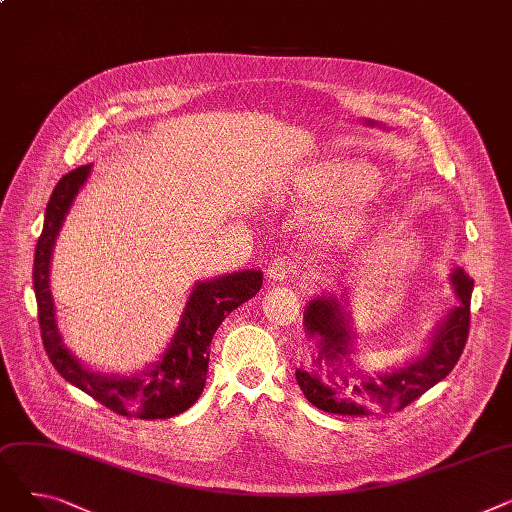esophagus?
Segmentation results:
<instances>
[{"mask_svg": "<svg viewBox=\"0 0 512 512\" xmlns=\"http://www.w3.org/2000/svg\"><path fill=\"white\" fill-rule=\"evenodd\" d=\"M265 274H267V278H270V282H286L288 278H292L294 267H292L290 261L278 257V259H274L270 265H267Z\"/></svg>", "mask_w": 512, "mask_h": 512, "instance_id": "1", "label": "esophagus"}]
</instances>
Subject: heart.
<instances>
[{
  "label": "heart",
  "mask_w": 512,
  "mask_h": 512,
  "mask_svg": "<svg viewBox=\"0 0 512 512\" xmlns=\"http://www.w3.org/2000/svg\"><path fill=\"white\" fill-rule=\"evenodd\" d=\"M297 191L319 207L342 205L334 215L336 232L363 228L375 211L380 172L363 161H326L297 176Z\"/></svg>",
  "instance_id": "obj_1"
}]
</instances>
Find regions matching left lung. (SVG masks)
I'll return each instance as SVG.
<instances>
[{
    "label": "left lung",
    "mask_w": 512,
    "mask_h": 512,
    "mask_svg": "<svg viewBox=\"0 0 512 512\" xmlns=\"http://www.w3.org/2000/svg\"><path fill=\"white\" fill-rule=\"evenodd\" d=\"M448 280L459 307L436 321L419 357L380 373H367L355 363L357 330L344 297L315 294L303 313L305 334L313 340L311 365L297 369V382L311 405L334 415L405 409L444 380L467 342L473 292V278L463 267H454Z\"/></svg>",
    "instance_id": "obj_1"
}]
</instances>
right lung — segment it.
Instances as JSON below:
<instances>
[{"label": "right lung", "mask_w": 512, "mask_h": 512, "mask_svg": "<svg viewBox=\"0 0 512 512\" xmlns=\"http://www.w3.org/2000/svg\"><path fill=\"white\" fill-rule=\"evenodd\" d=\"M91 168L93 164H87L68 172L53 188L35 249L33 284L45 353L68 384L87 392L110 411L124 417L168 419L191 409L201 396L215 330L238 305L255 297L263 274L261 270H242L195 282L168 348L153 365L137 373L93 371L66 348L49 286L56 240L76 195L91 176Z\"/></svg>", "instance_id": "1"}]
</instances>
